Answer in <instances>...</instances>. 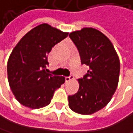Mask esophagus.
Segmentation results:
<instances>
[{
  "label": "esophagus",
  "mask_w": 133,
  "mask_h": 133,
  "mask_svg": "<svg viewBox=\"0 0 133 133\" xmlns=\"http://www.w3.org/2000/svg\"><path fill=\"white\" fill-rule=\"evenodd\" d=\"M73 79V76H66L65 77V81L66 82H70L71 80H72Z\"/></svg>",
  "instance_id": "1"
}]
</instances>
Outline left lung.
Instances as JSON below:
<instances>
[{
    "label": "left lung",
    "mask_w": 133,
    "mask_h": 133,
    "mask_svg": "<svg viewBox=\"0 0 133 133\" xmlns=\"http://www.w3.org/2000/svg\"><path fill=\"white\" fill-rule=\"evenodd\" d=\"M69 37L79 50L82 64L90 69L78 80V92L69 96V106L76 113L91 115L104 108L117 89L119 58L110 39L96 29L83 28L71 32Z\"/></svg>",
    "instance_id": "8db88e82"
}]
</instances>
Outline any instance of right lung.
I'll list each match as a JSON object with an SVG mask.
<instances>
[{
	"instance_id": "1",
	"label": "right lung",
	"mask_w": 133,
	"mask_h": 133,
	"mask_svg": "<svg viewBox=\"0 0 133 133\" xmlns=\"http://www.w3.org/2000/svg\"><path fill=\"white\" fill-rule=\"evenodd\" d=\"M68 35L43 23L28 32L15 46L7 71L11 90L20 104L38 109L50 103L54 91L65 78L48 73L47 55Z\"/></svg>"
}]
</instances>
